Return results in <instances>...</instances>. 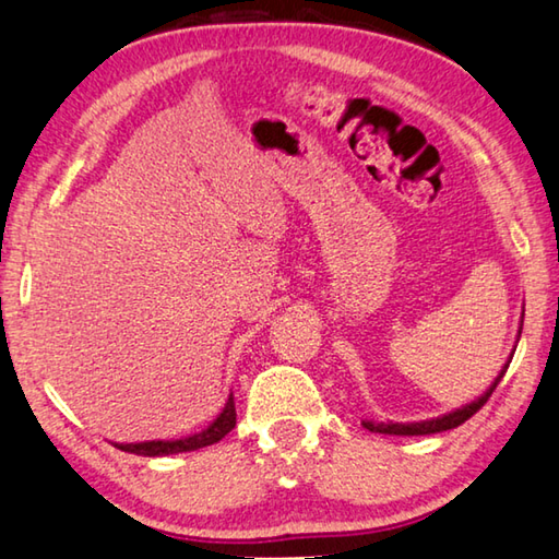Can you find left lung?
Here are the masks:
<instances>
[{"label":"left lung","mask_w":559,"mask_h":559,"mask_svg":"<svg viewBox=\"0 0 559 559\" xmlns=\"http://www.w3.org/2000/svg\"><path fill=\"white\" fill-rule=\"evenodd\" d=\"M520 332H523V326H520ZM518 332V334H520ZM512 361V354L508 364L502 366L500 373L496 377V381L490 383V389L486 393H480L478 399L471 401V404H465L461 408L451 411V414H443L438 418H428V420H416V424H393V420H386V424H377V420H361L364 428H369L371 433H386V436H431V433H441V431H451V428H459L461 424H465L473 414H478V411L486 406V401L490 399V393L496 391V386L500 383V379L506 377L508 366Z\"/></svg>","instance_id":"obj_1"}]
</instances>
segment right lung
Here are the masks:
<instances>
[{"mask_svg":"<svg viewBox=\"0 0 559 559\" xmlns=\"http://www.w3.org/2000/svg\"><path fill=\"white\" fill-rule=\"evenodd\" d=\"M235 420H237L235 401L230 396V399H227L225 408L219 411V416L207 428H203L200 433L176 438V441H143V443H114V445L121 448V451H126V453H135V455L188 453V451H198V448H205V445H213L217 441H223V438L235 428Z\"/></svg>","mask_w":559,"mask_h":559,"instance_id":"add662e5","label":"right lung"}]
</instances>
